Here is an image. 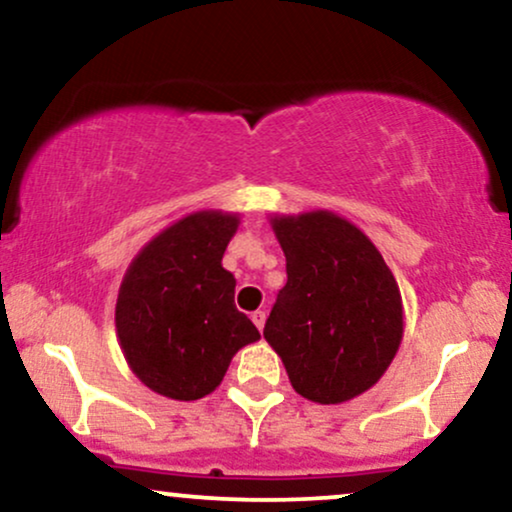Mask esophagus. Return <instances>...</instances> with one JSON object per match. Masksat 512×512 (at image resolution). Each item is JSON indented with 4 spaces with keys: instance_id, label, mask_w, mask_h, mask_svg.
<instances>
[{
    "instance_id": "34e87169",
    "label": "esophagus",
    "mask_w": 512,
    "mask_h": 512,
    "mask_svg": "<svg viewBox=\"0 0 512 512\" xmlns=\"http://www.w3.org/2000/svg\"><path fill=\"white\" fill-rule=\"evenodd\" d=\"M250 319H252V323H255V326L260 328V331H262V328H264V321H267V314H264V312H260V309H257V312H252Z\"/></svg>"
}]
</instances>
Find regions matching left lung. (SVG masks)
<instances>
[{"instance_id":"left-lung-1","label":"left lung","mask_w":512,"mask_h":512,"mask_svg":"<svg viewBox=\"0 0 512 512\" xmlns=\"http://www.w3.org/2000/svg\"><path fill=\"white\" fill-rule=\"evenodd\" d=\"M288 283L264 340L290 385L316 404H342L378 383L404 338L397 278L371 238L331 210L269 217Z\"/></svg>"}]
</instances>
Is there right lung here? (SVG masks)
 <instances>
[{
  "instance_id": "obj_1",
  "label": "right lung",
  "mask_w": 512,
  "mask_h": 512,
  "mask_svg": "<svg viewBox=\"0 0 512 512\" xmlns=\"http://www.w3.org/2000/svg\"><path fill=\"white\" fill-rule=\"evenodd\" d=\"M238 224V212H189L153 236L122 276L115 333L127 366L155 394L203 399L238 349L260 340L234 304V274L222 267Z\"/></svg>"
}]
</instances>
